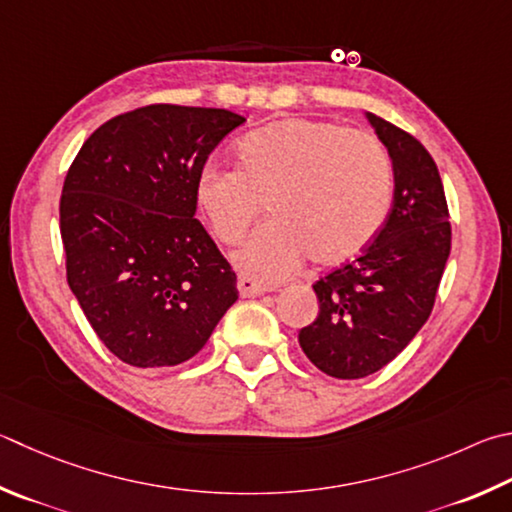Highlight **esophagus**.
<instances>
[{
    "label": "esophagus",
    "mask_w": 512,
    "mask_h": 512,
    "mask_svg": "<svg viewBox=\"0 0 512 512\" xmlns=\"http://www.w3.org/2000/svg\"><path fill=\"white\" fill-rule=\"evenodd\" d=\"M237 288L241 297H257V295H264L266 291H271V288H268L262 280H257V277L248 273H241L237 277Z\"/></svg>",
    "instance_id": "34e87169"
}]
</instances>
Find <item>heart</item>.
Here are the masks:
<instances>
[{"mask_svg": "<svg viewBox=\"0 0 512 512\" xmlns=\"http://www.w3.org/2000/svg\"><path fill=\"white\" fill-rule=\"evenodd\" d=\"M237 152L241 165L203 167L197 201L212 235L237 244L268 199L275 217L235 255L259 280H284L311 255L318 264L347 262L383 228L394 172L376 136L288 118L246 134Z\"/></svg>", "mask_w": 512, "mask_h": 512, "instance_id": "heart-1", "label": "heart"}]
</instances>
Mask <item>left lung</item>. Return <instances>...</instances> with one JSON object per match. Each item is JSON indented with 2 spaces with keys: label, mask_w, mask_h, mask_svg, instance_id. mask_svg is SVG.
<instances>
[{
  "label": "left lung",
  "mask_w": 512,
  "mask_h": 512,
  "mask_svg": "<svg viewBox=\"0 0 512 512\" xmlns=\"http://www.w3.org/2000/svg\"><path fill=\"white\" fill-rule=\"evenodd\" d=\"M367 118L392 156V212L353 262L313 284L320 313L300 331L306 358L342 380L376 374L410 345L430 318L452 241L430 152L401 127Z\"/></svg>",
  "instance_id": "8db88e82"
}]
</instances>
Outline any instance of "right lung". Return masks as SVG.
<instances>
[{"label":"right lung","mask_w":512,"mask_h":512,"mask_svg":"<svg viewBox=\"0 0 512 512\" xmlns=\"http://www.w3.org/2000/svg\"><path fill=\"white\" fill-rule=\"evenodd\" d=\"M244 123L228 109L138 107L100 125L69 167L67 282L102 345L127 365L190 360L239 297L235 271L194 212L210 152Z\"/></svg>","instance_id":"1"}]
</instances>
